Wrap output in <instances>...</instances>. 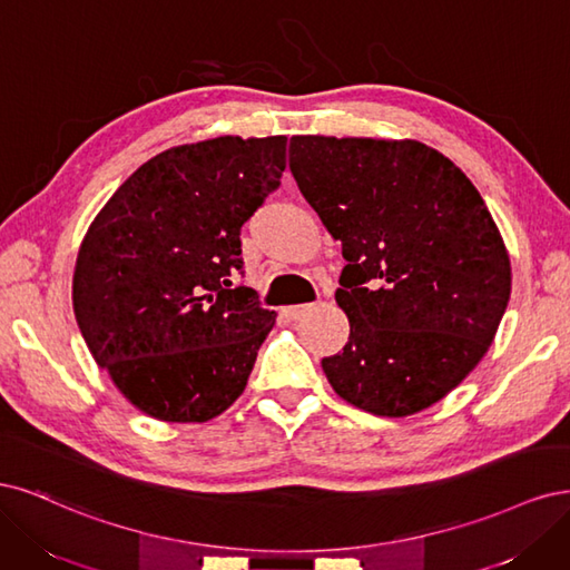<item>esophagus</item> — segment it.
I'll return each instance as SVG.
<instances>
[{
  "mask_svg": "<svg viewBox=\"0 0 570 570\" xmlns=\"http://www.w3.org/2000/svg\"><path fill=\"white\" fill-rule=\"evenodd\" d=\"M312 309H315V305H312V303H307V305H291V307H284V315H286V320L296 322V320L305 317L307 312H312Z\"/></svg>",
  "mask_w": 570,
  "mask_h": 570,
  "instance_id": "34e87169",
  "label": "esophagus"
}]
</instances>
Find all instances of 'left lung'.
<instances>
[{"mask_svg": "<svg viewBox=\"0 0 570 570\" xmlns=\"http://www.w3.org/2000/svg\"><path fill=\"white\" fill-rule=\"evenodd\" d=\"M288 168L343 246L336 303L351 322L322 370L376 416L431 407L462 383L498 334L509 253L469 177L402 139L291 137Z\"/></svg>", "mask_w": 570, "mask_h": 570, "instance_id": "8db88e82", "label": "left lung"}]
</instances>
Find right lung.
Segmentation results:
<instances>
[{"instance_id": "obj_1", "label": "right lung", "mask_w": 570, "mask_h": 570, "mask_svg": "<svg viewBox=\"0 0 570 570\" xmlns=\"http://www.w3.org/2000/svg\"><path fill=\"white\" fill-rule=\"evenodd\" d=\"M286 137H217L146 160L89 225L72 309L137 410L208 421L244 393L274 312L236 286L242 227L282 185Z\"/></svg>"}]
</instances>
